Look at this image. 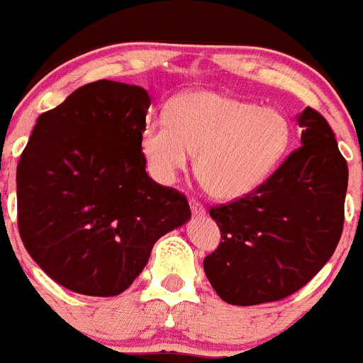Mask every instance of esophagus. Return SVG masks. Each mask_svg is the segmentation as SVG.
<instances>
[{"mask_svg":"<svg viewBox=\"0 0 363 363\" xmlns=\"http://www.w3.org/2000/svg\"><path fill=\"white\" fill-rule=\"evenodd\" d=\"M189 206H191V211H193V215H199L200 217V215L206 213V209H203V206L199 202V200L191 199L189 200Z\"/></svg>","mask_w":363,"mask_h":363,"instance_id":"1","label":"esophagus"}]
</instances>
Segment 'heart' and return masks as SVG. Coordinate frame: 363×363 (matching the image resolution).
Wrapping results in <instances>:
<instances>
[{"label": "heart", "mask_w": 363, "mask_h": 363, "mask_svg": "<svg viewBox=\"0 0 363 363\" xmlns=\"http://www.w3.org/2000/svg\"><path fill=\"white\" fill-rule=\"evenodd\" d=\"M291 137V124L280 111L224 92L193 91L170 101L164 118L146 121L140 150L161 184H172L196 152L203 189L215 199L235 200L272 174Z\"/></svg>", "instance_id": "obj_1"}]
</instances>
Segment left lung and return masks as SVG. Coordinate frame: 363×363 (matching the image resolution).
<instances>
[{"label": "left lung", "mask_w": 363, "mask_h": 363, "mask_svg": "<svg viewBox=\"0 0 363 363\" xmlns=\"http://www.w3.org/2000/svg\"><path fill=\"white\" fill-rule=\"evenodd\" d=\"M301 148L242 199L209 209L220 245L203 271L228 304L282 301L306 286L336 250L345 220L349 169L334 131L306 107Z\"/></svg>", "instance_id": "8db88e82"}]
</instances>
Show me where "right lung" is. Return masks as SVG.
Listing matches in <instances>:
<instances>
[{
	"label": "right lung",
	"mask_w": 363,
	"mask_h": 363,
	"mask_svg": "<svg viewBox=\"0 0 363 363\" xmlns=\"http://www.w3.org/2000/svg\"><path fill=\"white\" fill-rule=\"evenodd\" d=\"M143 86L100 79L38 116L16 169L18 228L29 256L70 291L115 296L155 241L191 218L184 194L146 174Z\"/></svg>",
	"instance_id": "1"
}]
</instances>
